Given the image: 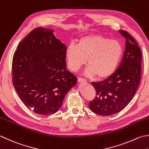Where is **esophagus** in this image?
<instances>
[{"label":"esophagus","instance_id":"1","mask_svg":"<svg viewBox=\"0 0 149 149\" xmlns=\"http://www.w3.org/2000/svg\"><path fill=\"white\" fill-rule=\"evenodd\" d=\"M78 81L79 82H86V79L79 77H78Z\"/></svg>","mask_w":149,"mask_h":149}]
</instances>
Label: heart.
Segmentation results:
<instances>
[{
  "label": "heart",
  "instance_id": "heart-1",
  "mask_svg": "<svg viewBox=\"0 0 149 149\" xmlns=\"http://www.w3.org/2000/svg\"><path fill=\"white\" fill-rule=\"evenodd\" d=\"M123 48L116 40H110L99 35L83 37L78 45L72 42L66 49V57L69 68L73 72L88 65L85 73L88 76L97 75L104 79L111 76L117 70L120 62Z\"/></svg>",
  "mask_w": 149,
  "mask_h": 149
}]
</instances>
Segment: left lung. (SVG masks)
<instances>
[{"instance_id": "1", "label": "left lung", "mask_w": 149, "mask_h": 149, "mask_svg": "<svg viewBox=\"0 0 149 149\" xmlns=\"http://www.w3.org/2000/svg\"><path fill=\"white\" fill-rule=\"evenodd\" d=\"M119 31L126 39V47L118 69L104 81L92 83L96 94L89 107L102 116L114 114L125 109L134 96L141 79V49L129 32Z\"/></svg>"}]
</instances>
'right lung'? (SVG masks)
Returning a JSON list of instances; mask_svg holds the SVG:
<instances>
[{"label":"right lung","mask_w":149,"mask_h":149,"mask_svg":"<svg viewBox=\"0 0 149 149\" xmlns=\"http://www.w3.org/2000/svg\"><path fill=\"white\" fill-rule=\"evenodd\" d=\"M66 46L53 30L38 27L17 46L12 61L13 86L23 103L37 114H53L77 77L66 70Z\"/></svg>","instance_id":"add662e5"}]
</instances>
